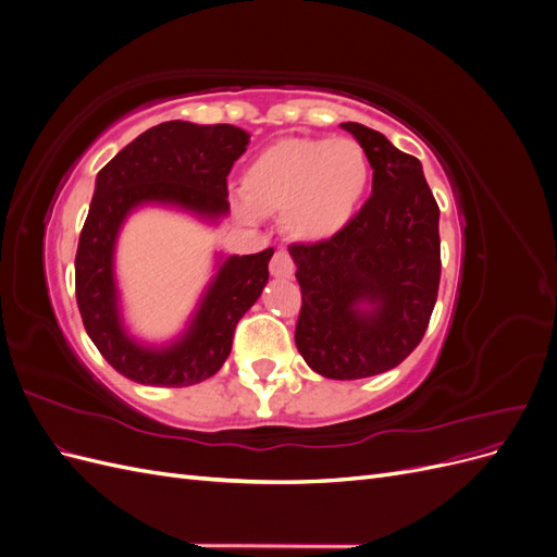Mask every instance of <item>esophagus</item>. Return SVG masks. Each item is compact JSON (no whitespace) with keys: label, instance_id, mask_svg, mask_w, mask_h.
I'll return each mask as SVG.
<instances>
[{"label":"esophagus","instance_id":"1","mask_svg":"<svg viewBox=\"0 0 557 557\" xmlns=\"http://www.w3.org/2000/svg\"><path fill=\"white\" fill-rule=\"evenodd\" d=\"M269 272L276 278H290L295 274V262L285 250H276L272 262H269Z\"/></svg>","mask_w":557,"mask_h":557}]
</instances>
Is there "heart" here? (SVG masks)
Here are the masks:
<instances>
[{
	"mask_svg": "<svg viewBox=\"0 0 557 557\" xmlns=\"http://www.w3.org/2000/svg\"><path fill=\"white\" fill-rule=\"evenodd\" d=\"M369 178L372 166L356 139H283L246 164L234 211L248 223L281 213L290 239L323 244L352 221Z\"/></svg>",
	"mask_w": 557,
	"mask_h": 557,
	"instance_id": "1",
	"label": "heart"
}]
</instances>
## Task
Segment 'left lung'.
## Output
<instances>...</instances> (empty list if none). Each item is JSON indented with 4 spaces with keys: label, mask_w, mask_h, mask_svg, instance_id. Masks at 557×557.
I'll return each mask as SVG.
<instances>
[{
    "label": "left lung",
    "mask_w": 557,
    "mask_h": 557,
    "mask_svg": "<svg viewBox=\"0 0 557 557\" xmlns=\"http://www.w3.org/2000/svg\"><path fill=\"white\" fill-rule=\"evenodd\" d=\"M374 170L372 197L323 244H293L301 311L295 344L315 374L367 379L420 344L440 293V207L423 164L381 132L342 123Z\"/></svg>",
    "instance_id": "8db88e82"
}]
</instances>
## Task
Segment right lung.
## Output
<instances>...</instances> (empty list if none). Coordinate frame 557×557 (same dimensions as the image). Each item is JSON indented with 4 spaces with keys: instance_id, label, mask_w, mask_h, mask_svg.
I'll list each match as a JSON object with an SVG mask.
<instances>
[{
    "instance_id": "obj_1",
    "label": "right lung",
    "mask_w": 557,
    "mask_h": 557,
    "mask_svg": "<svg viewBox=\"0 0 557 557\" xmlns=\"http://www.w3.org/2000/svg\"><path fill=\"white\" fill-rule=\"evenodd\" d=\"M248 141L250 134L234 125L170 121L139 134L97 174L76 250V301L97 350L129 381L185 387L213 376L230 356L234 327L264 290L274 248L215 252L213 276L188 323L174 339L148 344L125 325L115 278L117 237L137 209H174L209 225L223 221L227 174Z\"/></svg>"
}]
</instances>
